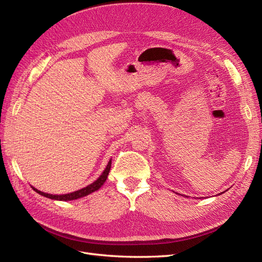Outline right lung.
Masks as SVG:
<instances>
[{"label":"right lung","instance_id":"add662e5","mask_svg":"<svg viewBox=\"0 0 262 262\" xmlns=\"http://www.w3.org/2000/svg\"><path fill=\"white\" fill-rule=\"evenodd\" d=\"M110 167H112V161H109L108 165L106 169L104 170V172L101 173L100 177L96 180L94 181L93 184H91L90 186H87L81 190H77V191L75 192H72V193H68V194H61V195H54V194H49V193H45V192H41L39 191V190L33 188L36 192H38L39 194H41L43 196H47V198H50V199H53V200H60V201H69V200H75V199H78V198H82V196H85L87 194H90L94 191H96V190H98L102 185H104V182L106 181L107 177H108V173H109V170H110Z\"/></svg>","mask_w":262,"mask_h":262}]
</instances>
